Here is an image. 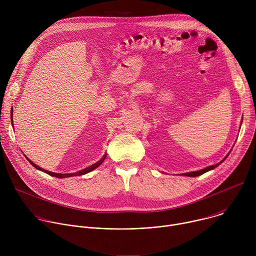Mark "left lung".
<instances>
[{"instance_id": "8db88e82", "label": "left lung", "mask_w": 256, "mask_h": 256, "mask_svg": "<svg viewBox=\"0 0 256 256\" xmlns=\"http://www.w3.org/2000/svg\"><path fill=\"white\" fill-rule=\"evenodd\" d=\"M228 155H229V154H228ZM228 155H227L220 163H218V164H216V165H210V166L206 167V168H204V169H202V170H198V171H192V172H188V173H182V176H188V177L200 176V175H202V174H204V173H206V172H208V171H210V170H212V169H214L216 167H218V165H220V164L228 157Z\"/></svg>"}]
</instances>
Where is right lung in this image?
<instances>
[{
  "label": "right lung",
  "instance_id": "add662e5",
  "mask_svg": "<svg viewBox=\"0 0 256 256\" xmlns=\"http://www.w3.org/2000/svg\"><path fill=\"white\" fill-rule=\"evenodd\" d=\"M12 112H13V109H12ZM12 116H11V118H13L12 116H13V114H11ZM106 158V155L100 160V161H98L97 163H95V164H93L92 166H89V167H87V168H85V169H83V170H81V171H79L78 173H68V174H62V173H54V172H50V171H48V170H44V169H42V167H40L38 165H36L35 163H33L31 160H29L28 158H27V160L30 162V164L34 167V168H36V169H38V170H42V172H46V173H48V175H50V176H54V177H58V178H66V177H70V176H77V175H83V174H87V173H89V172H91L92 170H94V169H96L99 165H101V163L104 161V159Z\"/></svg>",
  "mask_w": 256,
  "mask_h": 256
}]
</instances>
